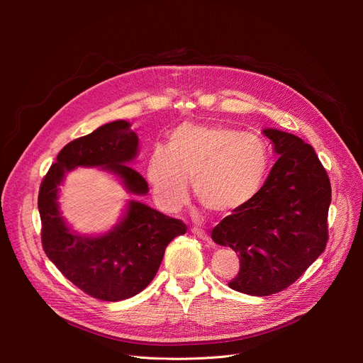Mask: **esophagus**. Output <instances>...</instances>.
Masks as SVG:
<instances>
[{"label": "esophagus", "mask_w": 363, "mask_h": 363, "mask_svg": "<svg viewBox=\"0 0 363 363\" xmlns=\"http://www.w3.org/2000/svg\"><path fill=\"white\" fill-rule=\"evenodd\" d=\"M191 233L194 234V235H197L199 238H201V240H204V241H208V234L204 231V230H201V228H199V226H193L191 228Z\"/></svg>", "instance_id": "34e87169"}]
</instances>
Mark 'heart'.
<instances>
[{
    "instance_id": "heart-1",
    "label": "heart",
    "mask_w": 363,
    "mask_h": 363,
    "mask_svg": "<svg viewBox=\"0 0 363 363\" xmlns=\"http://www.w3.org/2000/svg\"><path fill=\"white\" fill-rule=\"evenodd\" d=\"M268 166L269 150L260 137L226 126L184 123L170 133L167 150H151L145 174L164 211H181L188 201V181H194L199 201L223 215L259 193Z\"/></svg>"
}]
</instances>
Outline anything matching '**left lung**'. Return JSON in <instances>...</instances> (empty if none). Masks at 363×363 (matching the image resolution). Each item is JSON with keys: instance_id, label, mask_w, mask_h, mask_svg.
Segmentation results:
<instances>
[{"instance_id": "8db88e82", "label": "left lung", "mask_w": 363, "mask_h": 363, "mask_svg": "<svg viewBox=\"0 0 363 363\" xmlns=\"http://www.w3.org/2000/svg\"><path fill=\"white\" fill-rule=\"evenodd\" d=\"M279 159L259 193L212 230L215 242L238 253L230 289L271 296L289 289L325 250L331 184L312 145L264 129Z\"/></svg>"}]
</instances>
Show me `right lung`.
Segmentation results:
<instances>
[{"mask_svg": "<svg viewBox=\"0 0 363 363\" xmlns=\"http://www.w3.org/2000/svg\"><path fill=\"white\" fill-rule=\"evenodd\" d=\"M138 137L125 121L100 126L62 148L44 177L38 208L41 241L48 259L73 285L103 301H119L141 293L156 277L167 244L186 233V225L143 203L130 201L125 219L103 237L72 233L57 206V186L76 166H104L119 175L132 194H145L144 177L129 164Z\"/></svg>", "mask_w": 363, "mask_h": 363, "instance_id": "1", "label": "right lung"}]
</instances>
